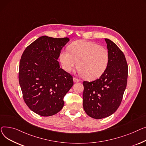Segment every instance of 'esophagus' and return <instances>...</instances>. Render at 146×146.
Segmentation results:
<instances>
[{
	"label": "esophagus",
	"instance_id": "1",
	"mask_svg": "<svg viewBox=\"0 0 146 146\" xmlns=\"http://www.w3.org/2000/svg\"><path fill=\"white\" fill-rule=\"evenodd\" d=\"M74 81L75 82H78L80 81V80L79 79L77 78H76V77H74Z\"/></svg>",
	"mask_w": 146,
	"mask_h": 146
}]
</instances>
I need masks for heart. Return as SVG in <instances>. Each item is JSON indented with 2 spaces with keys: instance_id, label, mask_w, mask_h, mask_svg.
Returning <instances> with one entry per match:
<instances>
[{
  "instance_id": "obj_1",
  "label": "heart",
  "mask_w": 146,
  "mask_h": 146,
  "mask_svg": "<svg viewBox=\"0 0 146 146\" xmlns=\"http://www.w3.org/2000/svg\"><path fill=\"white\" fill-rule=\"evenodd\" d=\"M69 52L62 50L59 59L64 70L72 71L77 65L79 71L88 80H95L104 72L109 61V53L104 47L95 42L79 40L68 46Z\"/></svg>"
}]
</instances>
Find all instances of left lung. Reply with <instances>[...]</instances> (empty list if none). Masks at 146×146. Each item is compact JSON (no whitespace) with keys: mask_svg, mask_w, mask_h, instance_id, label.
Wrapping results in <instances>:
<instances>
[{"mask_svg":"<svg viewBox=\"0 0 146 146\" xmlns=\"http://www.w3.org/2000/svg\"><path fill=\"white\" fill-rule=\"evenodd\" d=\"M109 61L104 72L92 82L84 81L83 108L90 117L101 119L114 113L120 105L126 88L128 65L123 52L106 38Z\"/></svg>","mask_w":146,"mask_h":146,"instance_id":"1","label":"left lung"}]
</instances>
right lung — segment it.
Returning <instances> with one entry per match:
<instances>
[{
  "label": "right lung",
  "mask_w": 146,
  "mask_h": 146,
  "mask_svg": "<svg viewBox=\"0 0 146 146\" xmlns=\"http://www.w3.org/2000/svg\"><path fill=\"white\" fill-rule=\"evenodd\" d=\"M69 40L42 36L27 46L21 56L19 81L24 101L41 116L61 111L64 97L74 84L72 76L60 68L57 61Z\"/></svg>",
  "instance_id": "add662e5"
}]
</instances>
